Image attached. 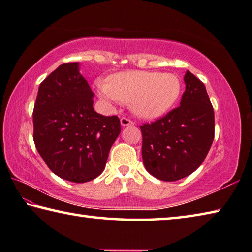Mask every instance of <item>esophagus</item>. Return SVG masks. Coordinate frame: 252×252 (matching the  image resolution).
<instances>
[{"instance_id":"1","label":"esophagus","mask_w":252,"mask_h":252,"mask_svg":"<svg viewBox=\"0 0 252 252\" xmlns=\"http://www.w3.org/2000/svg\"><path fill=\"white\" fill-rule=\"evenodd\" d=\"M121 125H122L123 127L129 126V125H133V122H131L130 119L126 118V117H122V118H121Z\"/></svg>"}]
</instances>
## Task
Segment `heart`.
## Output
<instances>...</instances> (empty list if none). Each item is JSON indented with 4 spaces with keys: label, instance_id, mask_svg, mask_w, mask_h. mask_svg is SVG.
I'll use <instances>...</instances> for the list:
<instances>
[{
    "label": "heart",
    "instance_id": "1",
    "mask_svg": "<svg viewBox=\"0 0 252 252\" xmlns=\"http://www.w3.org/2000/svg\"><path fill=\"white\" fill-rule=\"evenodd\" d=\"M95 86L104 103L130 105L134 114L144 119L165 115L182 94V82L171 73L121 72L112 75L109 82L96 79Z\"/></svg>",
    "mask_w": 252,
    "mask_h": 252
}]
</instances>
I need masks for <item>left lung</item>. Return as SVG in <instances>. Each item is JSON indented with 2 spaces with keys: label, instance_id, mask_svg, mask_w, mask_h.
Instances as JSON below:
<instances>
[{
  "label": "left lung",
  "instance_id": "8db88e82",
  "mask_svg": "<svg viewBox=\"0 0 252 252\" xmlns=\"http://www.w3.org/2000/svg\"><path fill=\"white\" fill-rule=\"evenodd\" d=\"M180 106L158 121L140 126L146 170L164 182L193 173L208 154L215 136V115L204 83L187 70Z\"/></svg>",
  "mask_w": 252,
  "mask_h": 252
}]
</instances>
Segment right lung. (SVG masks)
Segmentation results:
<instances>
[{
  "instance_id": "add662e5",
  "label": "right lung",
  "mask_w": 252,
  "mask_h": 252,
  "mask_svg": "<svg viewBox=\"0 0 252 252\" xmlns=\"http://www.w3.org/2000/svg\"><path fill=\"white\" fill-rule=\"evenodd\" d=\"M94 95L79 73V63L60 65L38 87L35 146L53 173L72 183L90 182L103 173L121 133L117 116L95 112Z\"/></svg>"
}]
</instances>
